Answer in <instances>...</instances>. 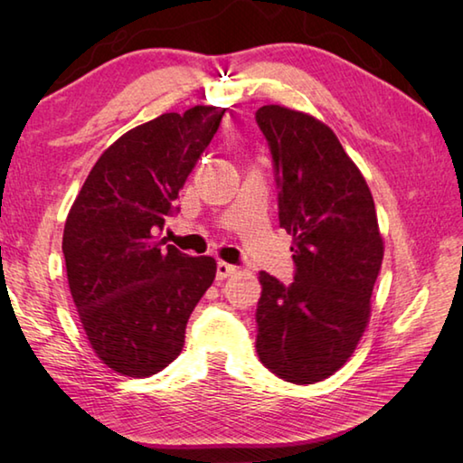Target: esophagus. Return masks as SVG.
Listing matches in <instances>:
<instances>
[{"label": "esophagus", "mask_w": 463, "mask_h": 463, "mask_svg": "<svg viewBox=\"0 0 463 463\" xmlns=\"http://www.w3.org/2000/svg\"><path fill=\"white\" fill-rule=\"evenodd\" d=\"M237 272V267H232V264H229V262H219L216 264V280H224V279H229V277H232V274Z\"/></svg>", "instance_id": "esophagus-1"}]
</instances>
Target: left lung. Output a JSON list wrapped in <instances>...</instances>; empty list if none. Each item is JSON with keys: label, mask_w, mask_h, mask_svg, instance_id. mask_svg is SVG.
I'll return each instance as SVG.
<instances>
[{"label": "left lung", "mask_w": 463, "mask_h": 463, "mask_svg": "<svg viewBox=\"0 0 463 463\" xmlns=\"http://www.w3.org/2000/svg\"><path fill=\"white\" fill-rule=\"evenodd\" d=\"M257 123L297 264L292 284L260 272L257 352L279 378L302 386L332 376L356 350L383 241L368 183L326 123L282 105L260 107Z\"/></svg>", "instance_id": "8db88e82"}]
</instances>
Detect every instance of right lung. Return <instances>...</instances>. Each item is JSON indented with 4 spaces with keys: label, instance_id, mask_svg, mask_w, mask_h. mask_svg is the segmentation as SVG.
<instances>
[{
    "label": "right lung",
    "instance_id": "add662e5",
    "mask_svg": "<svg viewBox=\"0 0 463 463\" xmlns=\"http://www.w3.org/2000/svg\"><path fill=\"white\" fill-rule=\"evenodd\" d=\"M222 107L163 113L121 135L93 165L67 214V282L93 352L121 376L146 378L179 356L196 302L216 274L159 239Z\"/></svg>",
    "mask_w": 463,
    "mask_h": 463
}]
</instances>
